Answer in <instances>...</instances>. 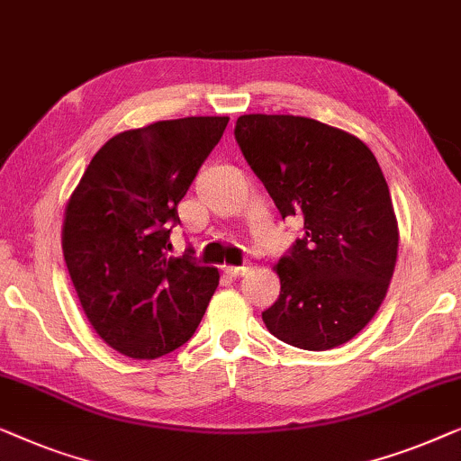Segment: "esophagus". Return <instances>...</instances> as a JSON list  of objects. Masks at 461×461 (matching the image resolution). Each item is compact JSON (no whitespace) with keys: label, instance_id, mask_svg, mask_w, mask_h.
<instances>
[{"label":"esophagus","instance_id":"1","mask_svg":"<svg viewBox=\"0 0 461 461\" xmlns=\"http://www.w3.org/2000/svg\"><path fill=\"white\" fill-rule=\"evenodd\" d=\"M225 271H228V274L233 277H240V276L249 274L250 267L249 265H230V267H225Z\"/></svg>","mask_w":461,"mask_h":461}]
</instances>
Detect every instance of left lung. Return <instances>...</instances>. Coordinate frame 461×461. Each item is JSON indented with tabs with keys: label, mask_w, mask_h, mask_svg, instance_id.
Listing matches in <instances>:
<instances>
[{
	"label": "left lung",
	"mask_w": 461,
	"mask_h": 461,
	"mask_svg": "<svg viewBox=\"0 0 461 461\" xmlns=\"http://www.w3.org/2000/svg\"><path fill=\"white\" fill-rule=\"evenodd\" d=\"M246 163L301 238L276 265L280 296L263 311L276 339L328 351L359 334L384 301L399 228L378 160L359 138L307 116L244 114Z\"/></svg>",
	"instance_id": "8db88e82"
}]
</instances>
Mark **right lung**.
Segmentation results:
<instances>
[{"label": "right lung", "mask_w": 461, "mask_h": 461, "mask_svg": "<svg viewBox=\"0 0 461 461\" xmlns=\"http://www.w3.org/2000/svg\"><path fill=\"white\" fill-rule=\"evenodd\" d=\"M185 116L108 140L67 204L62 250L100 339L131 359H157L196 332L219 271L194 250L168 257L177 204L228 127Z\"/></svg>", "instance_id": "obj_1"}]
</instances>
